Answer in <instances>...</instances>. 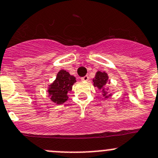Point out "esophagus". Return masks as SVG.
I'll return each instance as SVG.
<instances>
[{
  "label": "esophagus",
  "instance_id": "34e87169",
  "mask_svg": "<svg viewBox=\"0 0 158 158\" xmlns=\"http://www.w3.org/2000/svg\"><path fill=\"white\" fill-rule=\"evenodd\" d=\"M81 80H82V81H85V82H86V81L89 80V76H83V77L81 78Z\"/></svg>",
  "mask_w": 158,
  "mask_h": 158
}]
</instances>
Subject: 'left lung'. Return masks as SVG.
Here are the masks:
<instances>
[{
	"mask_svg": "<svg viewBox=\"0 0 158 158\" xmlns=\"http://www.w3.org/2000/svg\"><path fill=\"white\" fill-rule=\"evenodd\" d=\"M93 82H94V86L95 87H97V89H99L100 90L102 91L104 97L107 98V97L110 96V94L107 95V92L104 89V86L107 85V82H108V76H107V74L105 72H100V71H98L96 73L95 78L93 79Z\"/></svg>",
	"mask_w": 158,
	"mask_h": 158,
	"instance_id": "left-lung-1",
	"label": "left lung"
}]
</instances>
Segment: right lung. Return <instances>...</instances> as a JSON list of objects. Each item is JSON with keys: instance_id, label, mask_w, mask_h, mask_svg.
<instances>
[{"instance_id": "add662e5", "label": "right lung", "mask_w": 158, "mask_h": 158, "mask_svg": "<svg viewBox=\"0 0 158 158\" xmlns=\"http://www.w3.org/2000/svg\"><path fill=\"white\" fill-rule=\"evenodd\" d=\"M76 82V78L71 76L65 70H61L57 73L56 79L48 88L51 100L57 104H61L68 100V93L72 89L73 84Z\"/></svg>"}]
</instances>
